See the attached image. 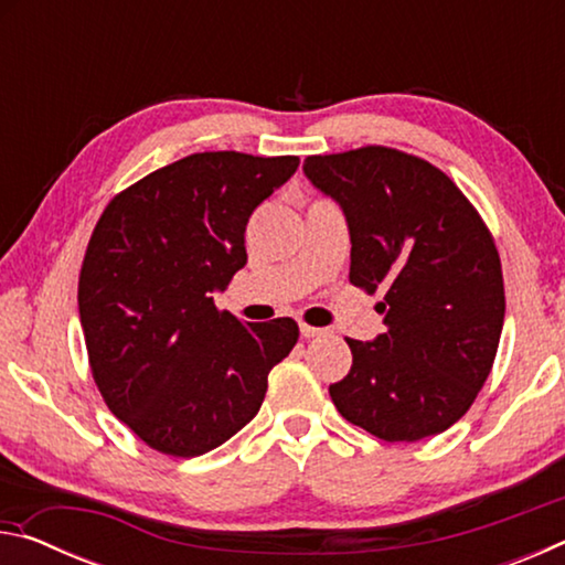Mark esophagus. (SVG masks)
Listing matches in <instances>:
<instances>
[{"label":"esophagus","mask_w":565,"mask_h":565,"mask_svg":"<svg viewBox=\"0 0 565 565\" xmlns=\"http://www.w3.org/2000/svg\"><path fill=\"white\" fill-rule=\"evenodd\" d=\"M299 331H301L303 339H313V337H321V333H323V329L309 327V323H303V321H299Z\"/></svg>","instance_id":"esophagus-1"}]
</instances>
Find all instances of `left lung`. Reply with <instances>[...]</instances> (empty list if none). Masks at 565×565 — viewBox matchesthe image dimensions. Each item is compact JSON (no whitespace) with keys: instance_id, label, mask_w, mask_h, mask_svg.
I'll return each instance as SVG.
<instances>
[{"instance_id":"left-lung-1","label":"left lung","mask_w":565,"mask_h":565,"mask_svg":"<svg viewBox=\"0 0 565 565\" xmlns=\"http://www.w3.org/2000/svg\"><path fill=\"white\" fill-rule=\"evenodd\" d=\"M303 174L341 206L349 279L384 294L386 331L347 339L351 371L329 394L381 441H420L461 418L491 374L505 296L499 248L441 169L388 147L306 157Z\"/></svg>"}]
</instances>
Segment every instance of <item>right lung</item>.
Listing matches in <instances>:
<instances>
[{"mask_svg":"<svg viewBox=\"0 0 565 565\" xmlns=\"http://www.w3.org/2000/svg\"><path fill=\"white\" fill-rule=\"evenodd\" d=\"M299 157L204 151L151 171L104 209L79 274V319L104 404L159 454L191 458L259 414L294 319L218 311L244 269L248 216Z\"/></svg>","mask_w":565,"mask_h":565,"instance_id":"right-lung-1","label":"right lung"}]
</instances>
